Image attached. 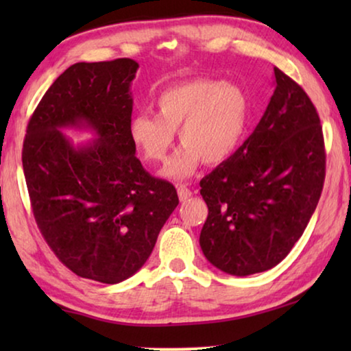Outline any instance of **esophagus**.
I'll list each match as a JSON object with an SVG mask.
<instances>
[{"label":"esophagus","instance_id":"34e87169","mask_svg":"<svg viewBox=\"0 0 351 351\" xmlns=\"http://www.w3.org/2000/svg\"><path fill=\"white\" fill-rule=\"evenodd\" d=\"M178 197H180L181 201H186L192 197V190H190L186 184H181V186L178 187Z\"/></svg>","mask_w":351,"mask_h":351}]
</instances>
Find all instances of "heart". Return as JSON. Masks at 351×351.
I'll use <instances>...</instances> for the list:
<instances>
[{
    "instance_id": "b5f03b06",
    "label": "heart",
    "mask_w": 351,
    "mask_h": 351,
    "mask_svg": "<svg viewBox=\"0 0 351 351\" xmlns=\"http://www.w3.org/2000/svg\"><path fill=\"white\" fill-rule=\"evenodd\" d=\"M156 114L139 112L128 132L141 156L148 162H162L173 147L180 130L182 147L164 175L184 180L201 161L213 165L228 159L246 132L251 104L240 85L213 79L176 83L154 100Z\"/></svg>"
}]
</instances>
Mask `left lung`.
I'll return each instance as SVG.
<instances>
[{
  "instance_id": "obj_1",
  "label": "left lung",
  "mask_w": 351,
  "mask_h": 351,
  "mask_svg": "<svg viewBox=\"0 0 351 351\" xmlns=\"http://www.w3.org/2000/svg\"><path fill=\"white\" fill-rule=\"evenodd\" d=\"M276 90L252 134L201 180L209 215L199 245L228 274L268 271L287 257L325 181L320 119L300 85L274 68Z\"/></svg>"
}]
</instances>
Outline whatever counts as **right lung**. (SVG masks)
Wrapping results in <instances>:
<instances>
[{
  "instance_id": "add662e5",
  "label": "right lung",
  "mask_w": 351,
  "mask_h": 351,
  "mask_svg": "<svg viewBox=\"0 0 351 351\" xmlns=\"http://www.w3.org/2000/svg\"><path fill=\"white\" fill-rule=\"evenodd\" d=\"M132 58L75 63L57 77L29 119L23 170L34 218L57 258L79 277L119 283L138 272L180 203L152 176L130 138ZM90 126L98 139L74 147L60 132Z\"/></svg>"
}]
</instances>
